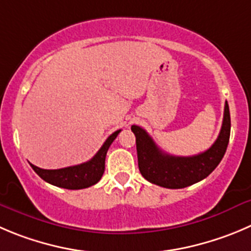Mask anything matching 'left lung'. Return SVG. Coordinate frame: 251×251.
<instances>
[{
  "label": "left lung",
  "mask_w": 251,
  "mask_h": 251,
  "mask_svg": "<svg viewBox=\"0 0 251 251\" xmlns=\"http://www.w3.org/2000/svg\"><path fill=\"white\" fill-rule=\"evenodd\" d=\"M135 135L138 166L143 177L165 188H183L206 178L226 154L230 137V113L224 106L222 129L211 148L193 156H174L161 151L143 128L132 126Z\"/></svg>",
  "instance_id": "obj_1"
}]
</instances>
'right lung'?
<instances>
[{"mask_svg":"<svg viewBox=\"0 0 251 251\" xmlns=\"http://www.w3.org/2000/svg\"><path fill=\"white\" fill-rule=\"evenodd\" d=\"M119 132L121 129L116 130L113 134L109 135L101 149L96 152V155L91 160L80 164V165L69 166V168L58 169V170H45V169H40L33 164H30V166L43 180L54 186L68 188V190L87 188L101 180L104 173V160H106L108 148L111 147Z\"/></svg>","mask_w":251,"mask_h":251,"instance_id":"add662e5","label":"right lung"}]
</instances>
